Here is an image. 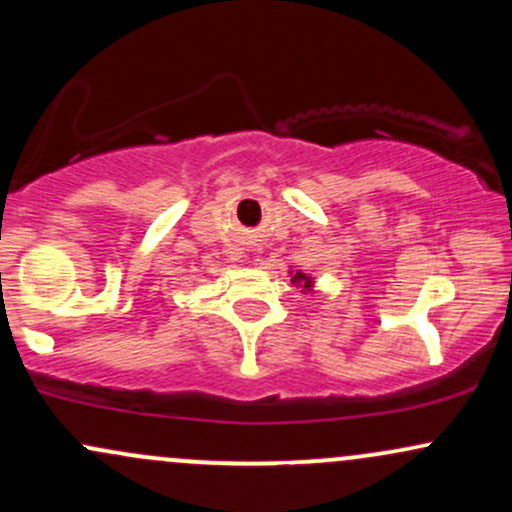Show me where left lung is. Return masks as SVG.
<instances>
[{"mask_svg":"<svg viewBox=\"0 0 512 512\" xmlns=\"http://www.w3.org/2000/svg\"><path fill=\"white\" fill-rule=\"evenodd\" d=\"M291 284H296L298 289H303V293H308V291H313V276H308V274H303V272H291Z\"/></svg>","mask_w":512,"mask_h":512,"instance_id":"left-lung-1","label":"left lung"}]
</instances>
